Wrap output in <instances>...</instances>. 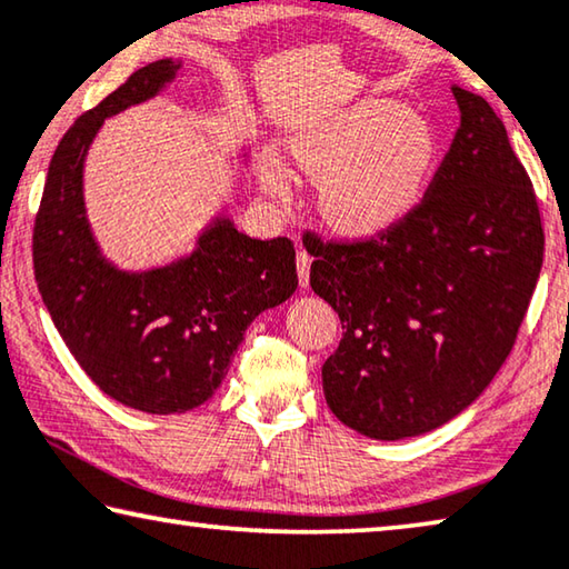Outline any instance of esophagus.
I'll return each instance as SVG.
<instances>
[{
    "instance_id": "esophagus-1",
    "label": "esophagus",
    "mask_w": 569,
    "mask_h": 569,
    "mask_svg": "<svg viewBox=\"0 0 569 569\" xmlns=\"http://www.w3.org/2000/svg\"><path fill=\"white\" fill-rule=\"evenodd\" d=\"M296 268H299V281L301 286H309V270H311V256L303 248L296 252Z\"/></svg>"
}]
</instances>
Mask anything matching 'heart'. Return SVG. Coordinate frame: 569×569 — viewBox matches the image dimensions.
I'll list each match as a JSON object with an SVG mask.
<instances>
[{"label": "heart", "mask_w": 569, "mask_h": 569, "mask_svg": "<svg viewBox=\"0 0 569 569\" xmlns=\"http://www.w3.org/2000/svg\"><path fill=\"white\" fill-rule=\"evenodd\" d=\"M299 167L321 184V212L349 238L392 230L426 200L440 167L432 123L390 98H367L329 116L291 143ZM260 179L286 202L291 179L281 161L263 159Z\"/></svg>", "instance_id": "b5f03b06"}]
</instances>
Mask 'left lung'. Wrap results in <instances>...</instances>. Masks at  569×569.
Here are the masks:
<instances>
[{"label": "left lung", "instance_id": "obj_1", "mask_svg": "<svg viewBox=\"0 0 569 569\" xmlns=\"http://www.w3.org/2000/svg\"><path fill=\"white\" fill-rule=\"evenodd\" d=\"M453 96L461 126L418 210L369 240L303 236L313 293L345 329L323 395L367 438L422 436L479 398L542 270L537 194L507 129L481 96Z\"/></svg>", "mask_w": 569, "mask_h": 569}]
</instances>
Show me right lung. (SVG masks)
<instances>
[{
	"instance_id": "right-lung-1",
	"label": "right lung",
	"mask_w": 569,
	"mask_h": 569,
	"mask_svg": "<svg viewBox=\"0 0 569 569\" xmlns=\"http://www.w3.org/2000/svg\"><path fill=\"white\" fill-rule=\"evenodd\" d=\"M177 70L149 62L70 126L32 232L34 281L70 355L108 398L151 415L212 398L250 321L299 286L291 240L248 238L228 218L164 268L129 273L103 258L83 202L88 147L108 116L157 96Z\"/></svg>"
}]
</instances>
